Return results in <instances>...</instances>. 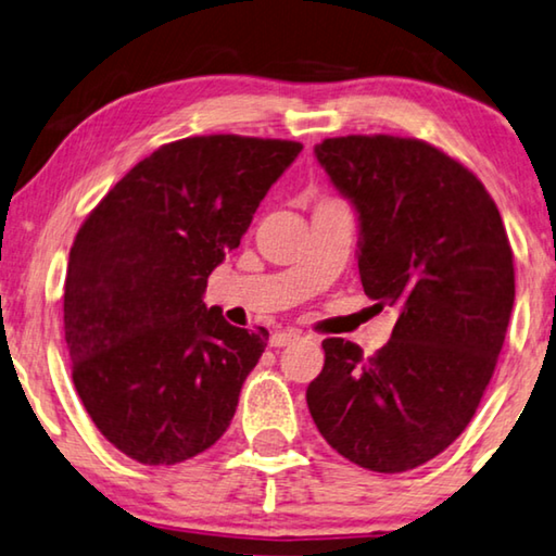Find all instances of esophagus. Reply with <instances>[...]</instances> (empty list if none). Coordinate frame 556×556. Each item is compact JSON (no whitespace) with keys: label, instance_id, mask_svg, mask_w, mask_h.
Instances as JSON below:
<instances>
[{"label":"esophagus","instance_id":"34e87169","mask_svg":"<svg viewBox=\"0 0 556 556\" xmlns=\"http://www.w3.org/2000/svg\"><path fill=\"white\" fill-rule=\"evenodd\" d=\"M299 339H302V333H299L296 329H281V331L271 333L269 343L275 349H285V346H292V343H296Z\"/></svg>","mask_w":556,"mask_h":556}]
</instances>
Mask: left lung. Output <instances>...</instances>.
Returning <instances> with one entry per match:
<instances>
[{
  "label": "left lung",
  "instance_id": "1",
  "mask_svg": "<svg viewBox=\"0 0 556 556\" xmlns=\"http://www.w3.org/2000/svg\"><path fill=\"white\" fill-rule=\"evenodd\" d=\"M314 153L358 213L364 292L399 321L368 358L324 339L306 403L351 463L413 470L468 428L495 374L515 304L513 247L484 185L426 140L343 136Z\"/></svg>",
  "mask_w": 556,
  "mask_h": 556
}]
</instances>
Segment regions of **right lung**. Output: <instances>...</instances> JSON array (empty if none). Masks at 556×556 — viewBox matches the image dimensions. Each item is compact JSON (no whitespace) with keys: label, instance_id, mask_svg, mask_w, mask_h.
Here are the masks:
<instances>
[{"label":"right lung","instance_id":"right-lung-1","mask_svg":"<svg viewBox=\"0 0 556 556\" xmlns=\"http://www.w3.org/2000/svg\"><path fill=\"white\" fill-rule=\"evenodd\" d=\"M302 143L195 136L161 146L91 210L68 254L64 333L78 399L103 438L175 465L230 428L269 331L202 302Z\"/></svg>","mask_w":556,"mask_h":556}]
</instances>
